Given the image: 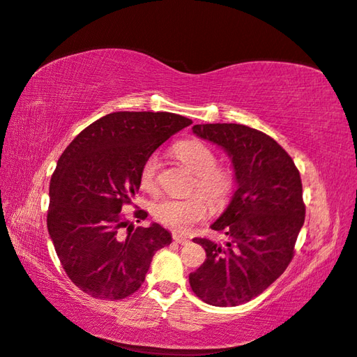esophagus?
Masks as SVG:
<instances>
[{
	"label": "esophagus",
	"instance_id": "34e87169",
	"mask_svg": "<svg viewBox=\"0 0 357 357\" xmlns=\"http://www.w3.org/2000/svg\"><path fill=\"white\" fill-rule=\"evenodd\" d=\"M173 239H174V242H178V244H181V245L190 244V239H187L184 236H179V234H173Z\"/></svg>",
	"mask_w": 357,
	"mask_h": 357
}]
</instances>
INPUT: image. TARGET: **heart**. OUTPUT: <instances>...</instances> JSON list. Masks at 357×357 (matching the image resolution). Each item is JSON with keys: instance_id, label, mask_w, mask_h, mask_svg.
I'll return each mask as SVG.
<instances>
[{"instance_id": "heart-1", "label": "heart", "mask_w": 357, "mask_h": 357, "mask_svg": "<svg viewBox=\"0 0 357 357\" xmlns=\"http://www.w3.org/2000/svg\"><path fill=\"white\" fill-rule=\"evenodd\" d=\"M178 158L196 174V188L213 206H222L233 190V176L229 170L219 169L218 158L199 141H184L174 149ZM159 170V156L150 155L141 169V185L146 190H155ZM158 222L169 229L184 233L199 222L208 213V206L202 196L192 198H162L151 207Z\"/></svg>"}]
</instances>
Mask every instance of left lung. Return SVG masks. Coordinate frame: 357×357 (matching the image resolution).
<instances>
[{"mask_svg":"<svg viewBox=\"0 0 357 357\" xmlns=\"http://www.w3.org/2000/svg\"><path fill=\"white\" fill-rule=\"evenodd\" d=\"M192 130L229 155L236 190L210 225L227 242L193 239L207 259L188 280L206 304L236 307L267 290L291 261L305 219L301 174L287 151L256 128L198 124Z\"/></svg>","mask_w":357,"mask_h":357,"instance_id":"obj_1","label":"left lung"}]
</instances>
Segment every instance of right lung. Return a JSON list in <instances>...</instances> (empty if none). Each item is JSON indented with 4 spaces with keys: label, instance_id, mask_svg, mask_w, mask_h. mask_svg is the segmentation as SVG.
Here are the masks:
<instances>
[{
    "label": "right lung",
    "instance_id": "add662e5",
    "mask_svg": "<svg viewBox=\"0 0 357 357\" xmlns=\"http://www.w3.org/2000/svg\"><path fill=\"white\" fill-rule=\"evenodd\" d=\"M190 124L169 112H113L86 127L58 159L47 230L67 276L92 298L119 301L135 293L151 257L170 245L164 227L135 229L121 208L138 193L146 159ZM136 218L147 213L139 210Z\"/></svg>",
    "mask_w": 357,
    "mask_h": 357
}]
</instances>
